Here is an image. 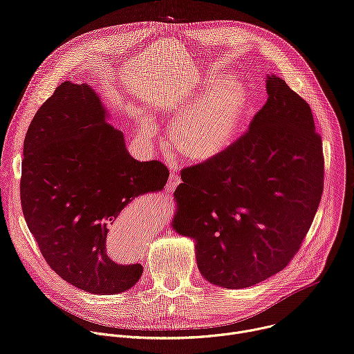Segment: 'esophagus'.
<instances>
[{"instance_id":"esophagus-1","label":"esophagus","mask_w":354,"mask_h":354,"mask_svg":"<svg viewBox=\"0 0 354 354\" xmlns=\"http://www.w3.org/2000/svg\"><path fill=\"white\" fill-rule=\"evenodd\" d=\"M180 183V176H179V174H176V172H171V175H169V180H168V183H167V190L171 193V192H174L176 187H178V185Z\"/></svg>"}]
</instances>
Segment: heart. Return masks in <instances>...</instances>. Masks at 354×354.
Returning <instances> with one entry per match:
<instances>
[{"label": "heart", "instance_id": "b5f03b06", "mask_svg": "<svg viewBox=\"0 0 354 354\" xmlns=\"http://www.w3.org/2000/svg\"><path fill=\"white\" fill-rule=\"evenodd\" d=\"M250 108V92L241 78L212 71L198 91L183 95L169 106L174 116L171 144L190 162H212L239 140Z\"/></svg>", "mask_w": 354, "mask_h": 354}]
</instances>
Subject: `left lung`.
I'll use <instances>...</instances> for the list:
<instances>
[{
  "label": "left lung",
  "mask_w": 354,
  "mask_h": 354,
  "mask_svg": "<svg viewBox=\"0 0 354 354\" xmlns=\"http://www.w3.org/2000/svg\"><path fill=\"white\" fill-rule=\"evenodd\" d=\"M268 100L223 157L182 169L172 227L196 241L205 279L245 288L283 270L324 192L322 138L307 100L268 75Z\"/></svg>",
  "instance_id": "left-lung-1"
}]
</instances>
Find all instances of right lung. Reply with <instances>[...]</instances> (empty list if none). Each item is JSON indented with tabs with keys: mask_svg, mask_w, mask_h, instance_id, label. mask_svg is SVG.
Segmentation results:
<instances>
[{
	"mask_svg": "<svg viewBox=\"0 0 354 354\" xmlns=\"http://www.w3.org/2000/svg\"><path fill=\"white\" fill-rule=\"evenodd\" d=\"M168 168L140 162L96 92L66 81L39 108L24 141L21 203L53 272L92 294H118L142 274L106 250L109 228L134 197L164 189Z\"/></svg>",
	"mask_w": 354,
	"mask_h": 354,
	"instance_id": "add662e5",
	"label": "right lung"
}]
</instances>
